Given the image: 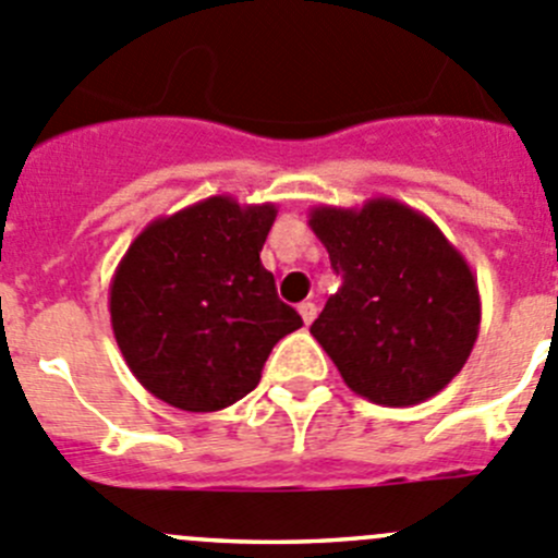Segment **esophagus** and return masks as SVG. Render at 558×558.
Wrapping results in <instances>:
<instances>
[{"label":"esophagus","instance_id":"34e87169","mask_svg":"<svg viewBox=\"0 0 558 558\" xmlns=\"http://www.w3.org/2000/svg\"><path fill=\"white\" fill-rule=\"evenodd\" d=\"M299 315H301V320L310 326V323L317 317V306L312 304V301H304V304H299Z\"/></svg>","mask_w":558,"mask_h":558}]
</instances>
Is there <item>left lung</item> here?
<instances>
[{"label": "left lung", "instance_id": "1", "mask_svg": "<svg viewBox=\"0 0 558 558\" xmlns=\"http://www.w3.org/2000/svg\"><path fill=\"white\" fill-rule=\"evenodd\" d=\"M310 227L342 279L310 331L344 384L389 408L438 395L480 333V290L463 254L389 196L362 208L317 205Z\"/></svg>", "mask_w": 558, "mask_h": 558}]
</instances>
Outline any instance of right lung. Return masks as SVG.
<instances>
[{
  "label": "right lung",
  "mask_w": 558,
  "mask_h": 558,
  "mask_svg": "<svg viewBox=\"0 0 558 558\" xmlns=\"http://www.w3.org/2000/svg\"><path fill=\"white\" fill-rule=\"evenodd\" d=\"M274 219L270 203L208 196L150 221L131 243L111 276V328L153 397L221 411L259 384L274 344L304 326L259 263Z\"/></svg>",
  "instance_id": "add662e5"
}]
</instances>
